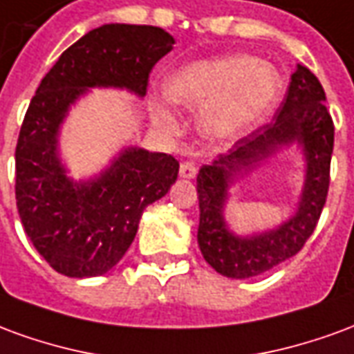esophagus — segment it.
<instances>
[{
    "mask_svg": "<svg viewBox=\"0 0 354 354\" xmlns=\"http://www.w3.org/2000/svg\"><path fill=\"white\" fill-rule=\"evenodd\" d=\"M195 174H197V167L193 161H184L180 165V176L182 178L189 180V178H195Z\"/></svg>",
    "mask_w": 354,
    "mask_h": 354,
    "instance_id": "1",
    "label": "esophagus"
}]
</instances>
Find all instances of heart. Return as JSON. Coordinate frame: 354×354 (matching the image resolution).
Masks as SVG:
<instances>
[{"instance_id": "heart-1", "label": "heart", "mask_w": 354, "mask_h": 354, "mask_svg": "<svg viewBox=\"0 0 354 354\" xmlns=\"http://www.w3.org/2000/svg\"><path fill=\"white\" fill-rule=\"evenodd\" d=\"M282 91V80L273 66L250 55L201 60L184 66L165 83V93L172 104L197 111L201 132L212 140L237 136L258 123ZM169 100L153 98V123L167 132L180 129Z\"/></svg>"}]
</instances>
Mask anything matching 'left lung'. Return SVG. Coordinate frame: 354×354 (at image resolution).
Returning a JSON list of instances; mask_svg holds the SVG:
<instances>
[{"label":"left lung","instance_id":"obj_1","mask_svg":"<svg viewBox=\"0 0 354 354\" xmlns=\"http://www.w3.org/2000/svg\"><path fill=\"white\" fill-rule=\"evenodd\" d=\"M324 100L326 94L317 75L297 64L273 121L237 140L212 165L201 167L197 241L205 260L223 277L250 279L266 273L296 256L311 237L326 203L334 151V121ZM294 141L302 146L308 162L297 214L260 236L239 238L231 234L223 220V208L232 180Z\"/></svg>","mask_w":354,"mask_h":354}]
</instances>
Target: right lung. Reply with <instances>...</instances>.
I'll return each mask as SVG.
<instances>
[{"label":"right lung","mask_w":354,"mask_h":354,"mask_svg":"<svg viewBox=\"0 0 354 354\" xmlns=\"http://www.w3.org/2000/svg\"><path fill=\"white\" fill-rule=\"evenodd\" d=\"M172 45L162 28L104 24L68 47L35 91L15 151V195L26 235L58 273H108L132 245L147 205L176 182L180 162L142 147L123 149L88 182L66 176L58 157L60 124L81 94L119 87L146 96L149 73Z\"/></svg>","instance_id":"obj_1"}]
</instances>
